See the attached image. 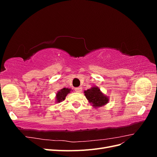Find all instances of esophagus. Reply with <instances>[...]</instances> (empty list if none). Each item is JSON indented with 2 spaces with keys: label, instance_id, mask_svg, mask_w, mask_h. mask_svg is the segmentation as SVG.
I'll use <instances>...</instances> for the list:
<instances>
[{
  "label": "esophagus",
  "instance_id": "obj_1",
  "mask_svg": "<svg viewBox=\"0 0 157 157\" xmlns=\"http://www.w3.org/2000/svg\"><path fill=\"white\" fill-rule=\"evenodd\" d=\"M75 92H78V93H80V92H82V88L81 87L76 88L75 89Z\"/></svg>",
  "mask_w": 157,
  "mask_h": 157
}]
</instances>
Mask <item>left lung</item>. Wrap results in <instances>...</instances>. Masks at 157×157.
Masks as SVG:
<instances>
[{
    "label": "left lung",
    "instance_id": "8db88e82",
    "mask_svg": "<svg viewBox=\"0 0 157 157\" xmlns=\"http://www.w3.org/2000/svg\"><path fill=\"white\" fill-rule=\"evenodd\" d=\"M84 96L94 108L105 105L109 101V98L104 94L98 86H92L84 91Z\"/></svg>",
    "mask_w": 157,
    "mask_h": 157
}]
</instances>
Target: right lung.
<instances>
[{
  "label": "right lung",
  "mask_w": 157,
  "mask_h": 157,
  "mask_svg": "<svg viewBox=\"0 0 157 157\" xmlns=\"http://www.w3.org/2000/svg\"><path fill=\"white\" fill-rule=\"evenodd\" d=\"M71 91H73V90L68 88H63V89L59 90L58 92H57L56 95V102L59 103L65 100L66 96H67L68 94L71 93Z\"/></svg>",
  "instance_id": "obj_1"
}]
</instances>
